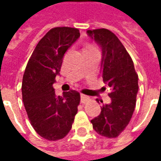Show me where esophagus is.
I'll return each mask as SVG.
<instances>
[{"instance_id":"esophagus-1","label":"esophagus","mask_w":161,"mask_h":161,"mask_svg":"<svg viewBox=\"0 0 161 161\" xmlns=\"http://www.w3.org/2000/svg\"><path fill=\"white\" fill-rule=\"evenodd\" d=\"M90 101V97L88 96H85V95H81V103H86L87 102Z\"/></svg>"}]
</instances>
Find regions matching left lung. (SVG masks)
I'll use <instances>...</instances> for the list:
<instances>
[{
	"mask_svg": "<svg viewBox=\"0 0 161 161\" xmlns=\"http://www.w3.org/2000/svg\"><path fill=\"white\" fill-rule=\"evenodd\" d=\"M87 34L101 47L102 77L111 89L108 94L111 103L102 106L100 115L92 119L91 123L102 136L115 138L128 126L135 110L138 75L131 57L111 31L88 30Z\"/></svg>",
	"mask_w": 161,
	"mask_h": 161,
	"instance_id": "left-lung-1",
	"label": "left lung"
}]
</instances>
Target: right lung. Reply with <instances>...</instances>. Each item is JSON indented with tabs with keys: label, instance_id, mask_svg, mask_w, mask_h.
<instances>
[{
	"label": "right lung",
	"instance_id": "1",
	"mask_svg": "<svg viewBox=\"0 0 161 161\" xmlns=\"http://www.w3.org/2000/svg\"><path fill=\"white\" fill-rule=\"evenodd\" d=\"M79 37L77 28L50 30L38 43L23 75L21 91L26 114L34 130L48 141L66 136L77 113L80 94L70 91L58 96L53 85L64 53Z\"/></svg>",
	"mask_w": 161,
	"mask_h": 161
}]
</instances>
